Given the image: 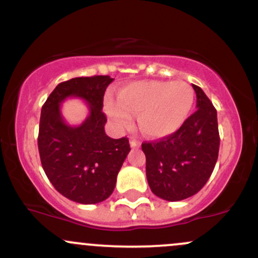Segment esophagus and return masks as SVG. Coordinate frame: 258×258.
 Wrapping results in <instances>:
<instances>
[{"instance_id":"34e87169","label":"esophagus","mask_w":258,"mask_h":258,"mask_svg":"<svg viewBox=\"0 0 258 258\" xmlns=\"http://www.w3.org/2000/svg\"><path fill=\"white\" fill-rule=\"evenodd\" d=\"M130 146L132 148H139L141 147V143H139L138 141H136L135 138H131V141H130Z\"/></svg>"}]
</instances>
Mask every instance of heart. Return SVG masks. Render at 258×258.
Segmentation results:
<instances>
[{
	"label": "heart",
	"instance_id": "obj_1",
	"mask_svg": "<svg viewBox=\"0 0 258 258\" xmlns=\"http://www.w3.org/2000/svg\"><path fill=\"white\" fill-rule=\"evenodd\" d=\"M195 92L184 81L148 80L125 85L117 92V100L106 98V115L119 130L132 125L137 115L141 131L148 137L164 138L184 125L190 115Z\"/></svg>",
	"mask_w": 258,
	"mask_h": 258
}]
</instances>
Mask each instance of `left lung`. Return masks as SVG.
<instances>
[{
    "label": "left lung",
    "mask_w": 258,
    "mask_h": 258,
    "mask_svg": "<svg viewBox=\"0 0 258 258\" xmlns=\"http://www.w3.org/2000/svg\"><path fill=\"white\" fill-rule=\"evenodd\" d=\"M197 110L177 132L155 142H144L146 172L156 197L179 201L193 197L206 184L220 150L217 111L199 86Z\"/></svg>",
    "instance_id": "obj_1"
}]
</instances>
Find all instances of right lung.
<instances>
[{"instance_id": "obj_1", "label": "right lung", "mask_w": 258, "mask_h": 258, "mask_svg": "<svg viewBox=\"0 0 258 258\" xmlns=\"http://www.w3.org/2000/svg\"><path fill=\"white\" fill-rule=\"evenodd\" d=\"M112 81L108 75L68 80L41 109L37 144L43 171L59 193L75 203L91 205L108 199L131 150L126 137L112 139L104 131L103 98ZM69 96L89 105L90 115L79 126L68 125L61 116L60 104Z\"/></svg>"}]
</instances>
